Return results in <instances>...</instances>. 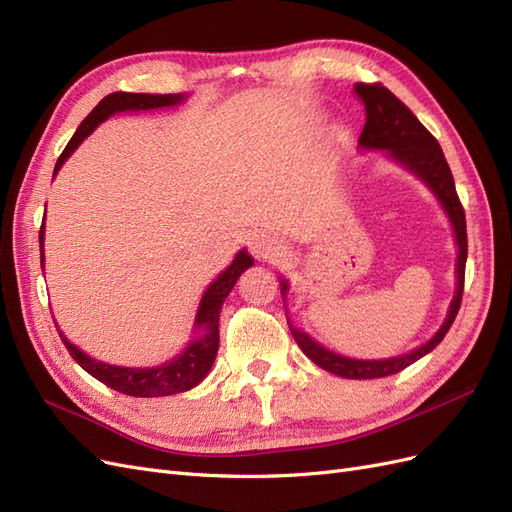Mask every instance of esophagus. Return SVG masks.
I'll return each mask as SVG.
<instances>
[{
    "label": "esophagus",
    "instance_id": "obj_1",
    "mask_svg": "<svg viewBox=\"0 0 512 512\" xmlns=\"http://www.w3.org/2000/svg\"><path fill=\"white\" fill-rule=\"evenodd\" d=\"M250 252L258 260H273L284 254V247L275 237L267 235V232H258V235L250 239Z\"/></svg>",
    "mask_w": 512,
    "mask_h": 512
}]
</instances>
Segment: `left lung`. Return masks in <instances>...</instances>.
Instances as JSON below:
<instances>
[{
	"instance_id": "obj_1",
	"label": "left lung",
	"mask_w": 512,
	"mask_h": 512,
	"mask_svg": "<svg viewBox=\"0 0 512 512\" xmlns=\"http://www.w3.org/2000/svg\"><path fill=\"white\" fill-rule=\"evenodd\" d=\"M356 96L365 104V128L361 132L359 145L363 149H384L393 160L404 164L416 177H421L433 194L438 196L440 205L444 207L448 220L455 230V241L459 247L457 256V292L448 307V314L438 333L433 335L427 344L418 346L416 350L393 356V359L384 361H359L348 359V356H339L327 348H322L314 342L305 331L297 327H290L294 342L309 356L318 367L331 371L335 376L352 378V380H369V378H384L393 376L397 371L406 369L414 361L421 359L427 352L436 348L444 335L451 329L455 316L461 307V294H463V280H466V260H468V232H466V213H463L461 200L455 190V179L440 143L433 138V134L423 126L421 121L414 117L410 108L401 102L395 94H391L382 83H356L354 85ZM288 284L282 280V294H286Z\"/></svg>"
}]
</instances>
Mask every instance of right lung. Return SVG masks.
I'll return each instance as SVG.
<instances>
[{"mask_svg": "<svg viewBox=\"0 0 512 512\" xmlns=\"http://www.w3.org/2000/svg\"><path fill=\"white\" fill-rule=\"evenodd\" d=\"M185 96L181 94H128V91H115V94H108L106 98L100 100V104L91 111L85 121L76 128L74 136L70 138V143L66 149L61 151V156L55 164V173L61 168L70 156L72 151L79 147L85 138L98 128V123L108 119L115 113L121 111H149V108H162V106H175L183 102ZM40 262L44 269V224L40 226ZM254 265V258L241 250L232 265L220 273L218 280H215L207 292L200 299V307L196 314L194 329H198L200 335L192 339V344L179 354L177 359L168 361L158 367H117V365H108L102 361L91 359L83 350L70 344L68 339L61 335L59 337L64 346L68 348L72 359L79 363L87 374L100 380L102 384L111 386V389L123 393V395H132V397H164V395H175L190 391L198 382H203V378L209 374V369L215 361V354H218L220 346V312L224 299L228 297V292L232 286L237 284L241 273L245 269H250ZM57 327V324H55Z\"/></svg>", "mask_w": 512, "mask_h": 512, "instance_id": "right-lung-1", "label": "right lung"}]
</instances>
